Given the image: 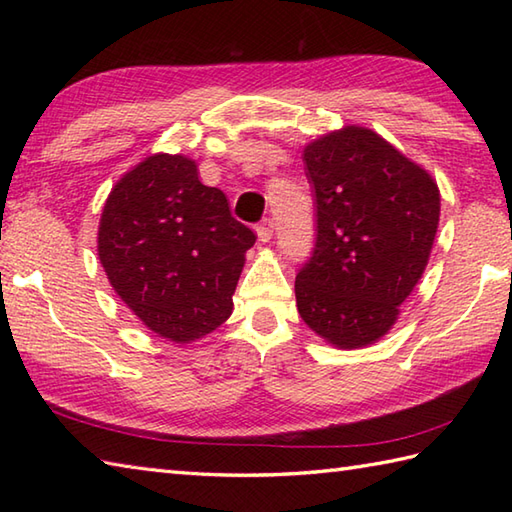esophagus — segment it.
I'll list each match as a JSON object with an SVG mask.
<instances>
[{"label": "esophagus", "instance_id": "esophagus-1", "mask_svg": "<svg viewBox=\"0 0 512 512\" xmlns=\"http://www.w3.org/2000/svg\"><path fill=\"white\" fill-rule=\"evenodd\" d=\"M273 233H275V222L270 220H264L262 224L257 226V237H259V242H270V239H273Z\"/></svg>", "mask_w": 512, "mask_h": 512}]
</instances>
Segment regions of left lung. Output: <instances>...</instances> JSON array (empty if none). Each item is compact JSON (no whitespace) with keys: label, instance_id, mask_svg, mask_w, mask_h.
<instances>
[{"label":"left lung","instance_id":"left-lung-1","mask_svg":"<svg viewBox=\"0 0 512 512\" xmlns=\"http://www.w3.org/2000/svg\"><path fill=\"white\" fill-rule=\"evenodd\" d=\"M303 162L317 198V244L295 281L297 310L339 350L374 345L429 264L438 182L361 125L314 138Z\"/></svg>","mask_w":512,"mask_h":512}]
</instances>
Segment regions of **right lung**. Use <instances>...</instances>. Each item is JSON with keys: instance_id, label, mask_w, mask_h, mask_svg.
I'll return each mask as SVG.
<instances>
[{"instance_id": "1", "label": "right lung", "mask_w": 512, "mask_h": 512, "mask_svg": "<svg viewBox=\"0 0 512 512\" xmlns=\"http://www.w3.org/2000/svg\"><path fill=\"white\" fill-rule=\"evenodd\" d=\"M255 239L226 195L200 182L198 162L151 154L107 195L96 250L127 308L154 334L184 345L231 317Z\"/></svg>"}]
</instances>
